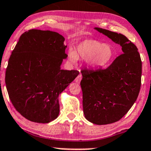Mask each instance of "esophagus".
Wrapping results in <instances>:
<instances>
[{
  "instance_id": "34e87169",
  "label": "esophagus",
  "mask_w": 151,
  "mask_h": 151,
  "mask_svg": "<svg viewBox=\"0 0 151 151\" xmlns=\"http://www.w3.org/2000/svg\"><path fill=\"white\" fill-rule=\"evenodd\" d=\"M81 79H82V76H81V74H79V75L77 76V77L75 79V82L79 83L81 80Z\"/></svg>"
}]
</instances>
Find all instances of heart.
<instances>
[{
    "label": "heart",
    "instance_id": "1",
    "mask_svg": "<svg viewBox=\"0 0 151 151\" xmlns=\"http://www.w3.org/2000/svg\"><path fill=\"white\" fill-rule=\"evenodd\" d=\"M115 54V49L110 44L93 39H86L77 45L75 51H69V60L76 63L78 58L87 60L92 68H101L108 65Z\"/></svg>",
    "mask_w": 151,
    "mask_h": 151
}]
</instances>
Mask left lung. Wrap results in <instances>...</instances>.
I'll use <instances>...</instances> for the list:
<instances>
[{
	"mask_svg": "<svg viewBox=\"0 0 151 151\" xmlns=\"http://www.w3.org/2000/svg\"><path fill=\"white\" fill-rule=\"evenodd\" d=\"M94 29L120 45L123 52L108 68L81 71L83 114L88 121L103 125L119 121L137 101L142 63L137 46L126 36Z\"/></svg>",
	"mask_w": 151,
	"mask_h": 151,
	"instance_id": "left-lung-1",
	"label": "left lung"
}]
</instances>
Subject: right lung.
Masks as SVG:
<instances>
[{"instance_id":"add662e5","label":"right lung","mask_w":151,"mask_h":151,"mask_svg":"<svg viewBox=\"0 0 151 151\" xmlns=\"http://www.w3.org/2000/svg\"><path fill=\"white\" fill-rule=\"evenodd\" d=\"M64 41L57 32L29 30L22 34L9 58L5 72L9 98L28 120L48 123L56 119L58 96L79 74L60 69L68 57Z\"/></svg>"}]
</instances>
